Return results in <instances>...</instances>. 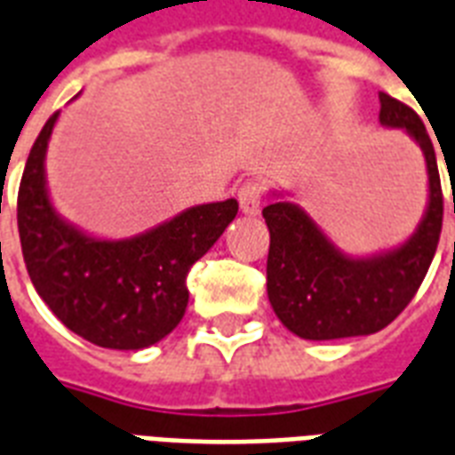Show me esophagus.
Listing matches in <instances>:
<instances>
[{
	"mask_svg": "<svg viewBox=\"0 0 455 455\" xmlns=\"http://www.w3.org/2000/svg\"><path fill=\"white\" fill-rule=\"evenodd\" d=\"M238 203H241L243 214H248V217L259 214V204H262V186H259V181L251 179V181L243 183L238 188Z\"/></svg>",
	"mask_w": 455,
	"mask_h": 455,
	"instance_id": "1",
	"label": "esophagus"
}]
</instances>
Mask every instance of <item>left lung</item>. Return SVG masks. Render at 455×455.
I'll return each instance as SVG.
<instances>
[{"instance_id":"1","label":"left lung","mask_w":455,"mask_h":455,"mask_svg":"<svg viewBox=\"0 0 455 455\" xmlns=\"http://www.w3.org/2000/svg\"><path fill=\"white\" fill-rule=\"evenodd\" d=\"M379 104L381 126L411 135L427 169V204L403 243L355 258L283 193L272 190V204L262 210L269 228L267 296L283 327L307 341L367 336L391 324L418 293L436 252L443 197L435 145L411 107L387 92H379Z\"/></svg>"}]
</instances>
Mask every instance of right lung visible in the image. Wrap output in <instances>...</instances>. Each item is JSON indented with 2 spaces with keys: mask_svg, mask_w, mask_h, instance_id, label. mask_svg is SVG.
Here are the masks:
<instances>
[{
  "mask_svg": "<svg viewBox=\"0 0 455 455\" xmlns=\"http://www.w3.org/2000/svg\"><path fill=\"white\" fill-rule=\"evenodd\" d=\"M57 121L59 112L37 135L19 188V235L30 282L85 341L114 351L155 346L183 320L190 267L235 220L238 203L196 204L131 238L88 234L57 212L47 188L44 159Z\"/></svg>",
  "mask_w": 455,
  "mask_h": 455,
  "instance_id": "obj_1",
  "label": "right lung"
}]
</instances>
